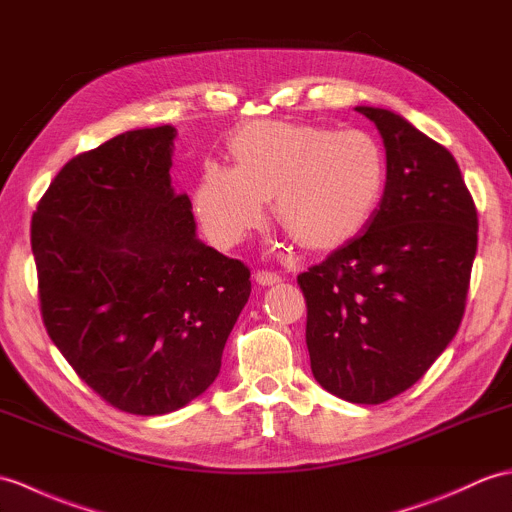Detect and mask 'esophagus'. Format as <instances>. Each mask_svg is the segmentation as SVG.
Returning <instances> with one entry per match:
<instances>
[{
    "mask_svg": "<svg viewBox=\"0 0 512 512\" xmlns=\"http://www.w3.org/2000/svg\"><path fill=\"white\" fill-rule=\"evenodd\" d=\"M255 281L259 285H275V283H281V277L277 275V272H268V270H259L255 275Z\"/></svg>",
    "mask_w": 512,
    "mask_h": 512,
    "instance_id": "esophagus-1",
    "label": "esophagus"
}]
</instances>
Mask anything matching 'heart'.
Segmentation results:
<instances>
[{
	"instance_id": "b5f03b06",
	"label": "heart",
	"mask_w": 512,
	"mask_h": 512,
	"mask_svg": "<svg viewBox=\"0 0 512 512\" xmlns=\"http://www.w3.org/2000/svg\"><path fill=\"white\" fill-rule=\"evenodd\" d=\"M235 168L207 163L196 185V216L220 248L240 244L275 218L296 244L329 251L358 235L373 218L386 187V157L364 130L261 120L231 139Z\"/></svg>"
}]
</instances>
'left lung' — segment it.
Returning <instances> with one entry per match:
<instances>
[{
    "mask_svg": "<svg viewBox=\"0 0 512 512\" xmlns=\"http://www.w3.org/2000/svg\"><path fill=\"white\" fill-rule=\"evenodd\" d=\"M386 148V187L364 233L299 275L316 382L384 403L425 375L465 314L478 211L451 152L395 111L355 106Z\"/></svg>",
    "mask_w": 512,
    "mask_h": 512,
    "instance_id": "obj_1",
    "label": "left lung"
}]
</instances>
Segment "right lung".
Wrapping results in <instances>:
<instances>
[{"mask_svg": "<svg viewBox=\"0 0 512 512\" xmlns=\"http://www.w3.org/2000/svg\"><path fill=\"white\" fill-rule=\"evenodd\" d=\"M176 128L126 130L65 163L32 216L47 334L98 395L154 417L218 377L251 270L196 237L172 187Z\"/></svg>", "mask_w": 512, "mask_h": 512, "instance_id": "add662e5", "label": "right lung"}]
</instances>
